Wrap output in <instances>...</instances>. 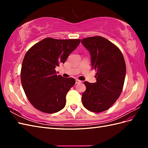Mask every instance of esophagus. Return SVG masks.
<instances>
[{"instance_id":"1","label":"esophagus","mask_w":148,"mask_h":148,"mask_svg":"<svg viewBox=\"0 0 148 148\" xmlns=\"http://www.w3.org/2000/svg\"><path fill=\"white\" fill-rule=\"evenodd\" d=\"M75 81H76V83H79L82 82V81H80V80H79L78 79H76Z\"/></svg>"}]
</instances>
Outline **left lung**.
Wrapping results in <instances>:
<instances>
[{
	"mask_svg": "<svg viewBox=\"0 0 148 148\" xmlns=\"http://www.w3.org/2000/svg\"><path fill=\"white\" fill-rule=\"evenodd\" d=\"M82 43L90 52L97 80L95 83L84 82L86 89L82 95L83 105L92 112H102L109 109L122 92L126 64L119 48L104 38H85Z\"/></svg>",
	"mask_w": 148,
	"mask_h": 148,
	"instance_id": "left-lung-1",
	"label": "left lung"
}]
</instances>
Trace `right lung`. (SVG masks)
Returning <instances> with one entry per match:
<instances>
[{"instance_id":"1","label":"right lung","mask_w":148,"mask_h":148,"mask_svg":"<svg viewBox=\"0 0 148 148\" xmlns=\"http://www.w3.org/2000/svg\"><path fill=\"white\" fill-rule=\"evenodd\" d=\"M80 41L46 38L26 52L21 65V82L28 99L36 109L53 114L65 107L66 95L75 79L56 75L55 68L65 63Z\"/></svg>"}]
</instances>
